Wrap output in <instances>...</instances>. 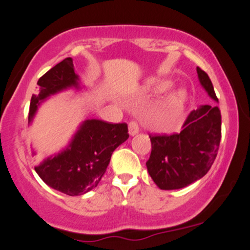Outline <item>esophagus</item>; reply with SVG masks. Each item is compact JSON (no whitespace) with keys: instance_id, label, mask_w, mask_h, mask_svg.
I'll use <instances>...</instances> for the list:
<instances>
[{"instance_id":"obj_1","label":"esophagus","mask_w":250,"mask_h":250,"mask_svg":"<svg viewBox=\"0 0 250 250\" xmlns=\"http://www.w3.org/2000/svg\"><path fill=\"white\" fill-rule=\"evenodd\" d=\"M128 131H129V135H130V136L136 135L137 133H139V125H137L135 121H131L128 125Z\"/></svg>"}]
</instances>
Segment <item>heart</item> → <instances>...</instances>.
Masks as SVG:
<instances>
[{"mask_svg": "<svg viewBox=\"0 0 250 250\" xmlns=\"http://www.w3.org/2000/svg\"><path fill=\"white\" fill-rule=\"evenodd\" d=\"M171 87V82L167 80L160 79H151L146 83V88L148 91L153 94H163L169 90ZM186 101H187V93L183 89H177L169 94L166 99L161 113H160V121L162 123H170L173 122L179 114L185 107Z\"/></svg>", "mask_w": 250, "mask_h": 250, "instance_id": "obj_1", "label": "heart"}]
</instances>
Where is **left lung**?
Wrapping results in <instances>:
<instances>
[{
    "label": "left lung",
    "instance_id": "8db88e82",
    "mask_svg": "<svg viewBox=\"0 0 250 250\" xmlns=\"http://www.w3.org/2000/svg\"><path fill=\"white\" fill-rule=\"evenodd\" d=\"M201 87L219 103L207 74L196 68ZM180 134L150 136L151 154L146 163L155 185L162 190L185 188L202 179L219 150L221 113L217 107L205 104L193 110Z\"/></svg>",
    "mask_w": 250,
    "mask_h": 250
}]
</instances>
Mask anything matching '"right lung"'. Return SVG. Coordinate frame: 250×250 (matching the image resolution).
<instances>
[{
  "instance_id": "right-lung-1",
  "label": "right lung",
  "mask_w": 250,
  "mask_h": 250,
  "mask_svg": "<svg viewBox=\"0 0 250 250\" xmlns=\"http://www.w3.org/2000/svg\"><path fill=\"white\" fill-rule=\"evenodd\" d=\"M39 90L31 96L28 125H33L43 102L62 91L82 90L84 85L75 73L70 57L57 63L37 81ZM125 123L111 125L101 120L81 122L65 147L43 159L35 171L45 185L69 196L94 189L105 173L113 151L128 140ZM33 155L35 149L31 148Z\"/></svg>"
}]
</instances>
